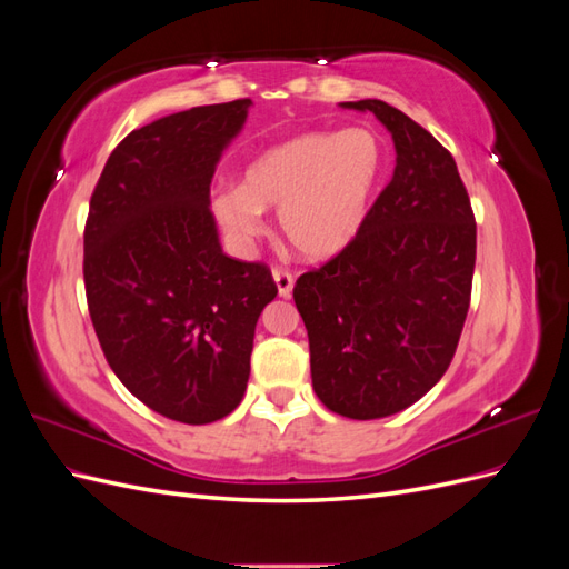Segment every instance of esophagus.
Returning <instances> with one entry per match:
<instances>
[{
    "mask_svg": "<svg viewBox=\"0 0 569 569\" xmlns=\"http://www.w3.org/2000/svg\"><path fill=\"white\" fill-rule=\"evenodd\" d=\"M272 280H274V284H278V291H280V297H291V289H295V274H291L289 270H284V268H278L274 266L272 268Z\"/></svg>",
    "mask_w": 569,
    "mask_h": 569,
    "instance_id": "34e87169",
    "label": "esophagus"
}]
</instances>
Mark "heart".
Segmentation results:
<instances>
[{"label":"heart","mask_w":569,"mask_h":569,"mask_svg":"<svg viewBox=\"0 0 569 569\" xmlns=\"http://www.w3.org/2000/svg\"><path fill=\"white\" fill-rule=\"evenodd\" d=\"M382 163L368 128L301 132L258 153L242 184L220 187L211 209L237 242H251L263 232V209L280 206L287 242L306 258H330L363 226Z\"/></svg>","instance_id":"heart-1"}]
</instances>
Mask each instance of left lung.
<instances>
[{"mask_svg":"<svg viewBox=\"0 0 569 569\" xmlns=\"http://www.w3.org/2000/svg\"><path fill=\"white\" fill-rule=\"evenodd\" d=\"M391 132L393 178L351 242L303 272L295 303L308 330L318 399L337 416H393L449 370L468 318L477 222L451 151L380 99L343 101Z\"/></svg>","mask_w":569,"mask_h":569,"instance_id":"obj_1","label":"left lung"}]
</instances>
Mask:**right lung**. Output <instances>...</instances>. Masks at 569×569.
<instances>
[{
  "mask_svg": "<svg viewBox=\"0 0 569 569\" xmlns=\"http://www.w3.org/2000/svg\"><path fill=\"white\" fill-rule=\"evenodd\" d=\"M251 99L132 130L101 170L84 222V295L111 370L184 425L226 418L247 391L258 316L278 295L266 263L222 253L209 209L222 149Z\"/></svg>",
  "mask_w": 569,
  "mask_h": 569,
  "instance_id": "right-lung-1",
  "label": "right lung"
}]
</instances>
